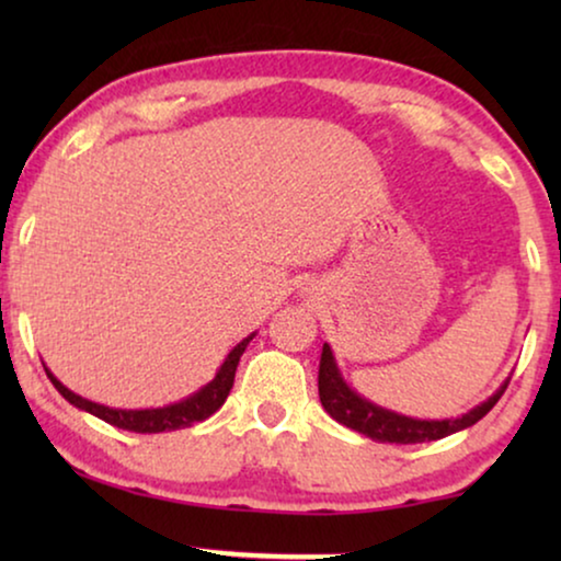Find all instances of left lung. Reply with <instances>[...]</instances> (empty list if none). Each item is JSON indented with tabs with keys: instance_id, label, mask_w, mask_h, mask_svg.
I'll return each mask as SVG.
<instances>
[{
	"instance_id": "left-lung-1",
	"label": "left lung",
	"mask_w": 561,
	"mask_h": 561,
	"mask_svg": "<svg viewBox=\"0 0 561 561\" xmlns=\"http://www.w3.org/2000/svg\"><path fill=\"white\" fill-rule=\"evenodd\" d=\"M508 380L495 390L488 401L474 405L472 411L462 413L459 419H442V421H421L403 416V413L388 411L382 405H375L367 398L357 396L347 382H344L336 359L332 355V347L324 344L319 359V398L324 411L342 426L355 428V432L370 436L373 442H388V444H419V442H436L444 436L462 432V428L478 424L485 413L497 403V398L505 393Z\"/></svg>"
}]
</instances>
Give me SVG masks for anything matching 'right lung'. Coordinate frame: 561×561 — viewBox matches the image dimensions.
<instances>
[{
	"mask_svg": "<svg viewBox=\"0 0 561 561\" xmlns=\"http://www.w3.org/2000/svg\"><path fill=\"white\" fill-rule=\"evenodd\" d=\"M252 336H255V334L244 336V340L237 344L232 352H229L227 359H225V363H221L219 373L214 375L211 382H206V386L202 390H196L194 396L183 398V401H179V403L163 405V409H142V411L110 409V405L87 401V398L76 396L73 390H68L64 382H60L56 375L48 370V367H45V373H48L50 382H53V386H56L58 393L64 396L68 403L76 405V409H81V411L94 413L96 419L106 421V424H112V426H117V428H125V432H137V434L175 432V428L194 426L196 421L209 419L214 411H219L221 405H225L229 390H232V386H234L237 365H240L242 352L250 344Z\"/></svg>",
	"mask_w": 561,
	"mask_h": 561,
	"instance_id": "right-lung-1",
	"label": "right lung"
}]
</instances>
